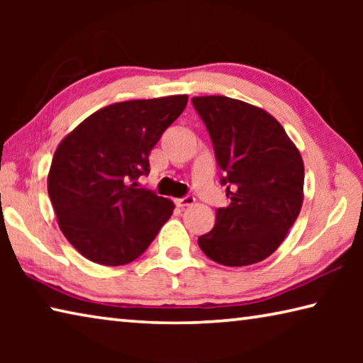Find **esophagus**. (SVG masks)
<instances>
[{"label":"esophagus","instance_id":"34e87169","mask_svg":"<svg viewBox=\"0 0 363 363\" xmlns=\"http://www.w3.org/2000/svg\"><path fill=\"white\" fill-rule=\"evenodd\" d=\"M174 201L179 208H186V206H192L195 203V199L192 195H187V196H184V199H176Z\"/></svg>","mask_w":363,"mask_h":363}]
</instances>
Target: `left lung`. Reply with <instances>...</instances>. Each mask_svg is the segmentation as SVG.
Here are the masks:
<instances>
[{
    "label": "left lung",
    "mask_w": 363,
    "mask_h": 363,
    "mask_svg": "<svg viewBox=\"0 0 363 363\" xmlns=\"http://www.w3.org/2000/svg\"><path fill=\"white\" fill-rule=\"evenodd\" d=\"M227 184L229 206L199 238L201 251L229 267L266 259L285 240L304 200V163L284 126L264 108L225 96L194 97Z\"/></svg>",
    "instance_id": "obj_1"
}]
</instances>
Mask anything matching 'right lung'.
<instances>
[{"instance_id":"1","label":"right lung","mask_w":363,"mask_h":363,"mask_svg":"<svg viewBox=\"0 0 363 363\" xmlns=\"http://www.w3.org/2000/svg\"><path fill=\"white\" fill-rule=\"evenodd\" d=\"M186 94L116 102L60 140L48 174L57 224L79 255L123 266L149 248L174 203L138 189L149 153L187 106Z\"/></svg>"}]
</instances>
